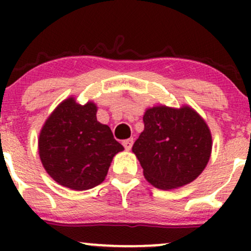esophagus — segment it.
<instances>
[{"label": "esophagus", "mask_w": 251, "mask_h": 251, "mask_svg": "<svg viewBox=\"0 0 251 251\" xmlns=\"http://www.w3.org/2000/svg\"><path fill=\"white\" fill-rule=\"evenodd\" d=\"M123 145L125 150H131L132 149V145H133V138H129V139H126L123 142Z\"/></svg>", "instance_id": "1"}]
</instances>
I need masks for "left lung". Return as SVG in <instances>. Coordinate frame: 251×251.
<instances>
[{
  "instance_id": "8db88e82",
  "label": "left lung",
  "mask_w": 251,
  "mask_h": 251,
  "mask_svg": "<svg viewBox=\"0 0 251 251\" xmlns=\"http://www.w3.org/2000/svg\"><path fill=\"white\" fill-rule=\"evenodd\" d=\"M144 131L132 151L152 185L171 190L191 183L211 154L210 129L190 107L155 106L144 114Z\"/></svg>"
}]
</instances>
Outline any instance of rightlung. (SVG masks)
I'll return each instance as SVG.
<instances>
[{
    "mask_svg": "<svg viewBox=\"0 0 251 251\" xmlns=\"http://www.w3.org/2000/svg\"><path fill=\"white\" fill-rule=\"evenodd\" d=\"M124 148L107 125L97 120V106L65 100L45 123L39 153L48 175L60 185L76 191L99 185L112 159Z\"/></svg>",
    "mask_w": 251,
    "mask_h": 251,
    "instance_id": "1",
    "label": "right lung"
}]
</instances>
